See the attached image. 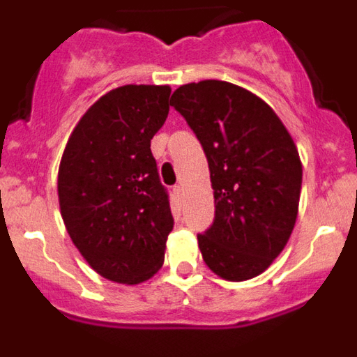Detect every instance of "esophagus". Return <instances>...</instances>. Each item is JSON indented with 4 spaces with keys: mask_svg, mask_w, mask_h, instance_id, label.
I'll return each instance as SVG.
<instances>
[{
    "mask_svg": "<svg viewBox=\"0 0 357 357\" xmlns=\"http://www.w3.org/2000/svg\"><path fill=\"white\" fill-rule=\"evenodd\" d=\"M173 193H175V197L181 198L184 195V188L182 185H173Z\"/></svg>",
    "mask_w": 357,
    "mask_h": 357,
    "instance_id": "obj_1",
    "label": "esophagus"
}]
</instances>
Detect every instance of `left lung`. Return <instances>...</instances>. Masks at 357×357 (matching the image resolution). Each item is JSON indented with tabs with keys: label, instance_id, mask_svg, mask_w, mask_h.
I'll list each match as a JSON object with an SVG mask.
<instances>
[{
	"label": "left lung",
	"instance_id": "1",
	"mask_svg": "<svg viewBox=\"0 0 357 357\" xmlns=\"http://www.w3.org/2000/svg\"><path fill=\"white\" fill-rule=\"evenodd\" d=\"M206 151L214 222L198 234L207 266L227 280L259 275L286 247L301 200L302 164L291 135L261 98L222 80L173 93Z\"/></svg>",
	"mask_w": 357,
	"mask_h": 357
}]
</instances>
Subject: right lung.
Listing matches in <instances>:
<instances>
[{"instance_id": "1", "label": "right lung", "mask_w": 357, "mask_h": 357, "mask_svg": "<svg viewBox=\"0 0 357 357\" xmlns=\"http://www.w3.org/2000/svg\"><path fill=\"white\" fill-rule=\"evenodd\" d=\"M169 85H123L75 127L59 168V204L94 272L139 284L159 272L173 230L168 191L150 141L169 112Z\"/></svg>"}]
</instances>
